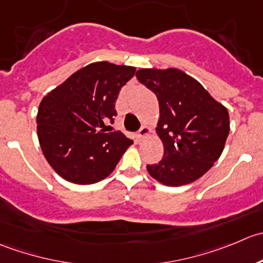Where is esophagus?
Instances as JSON below:
<instances>
[{"mask_svg":"<svg viewBox=\"0 0 263 263\" xmlns=\"http://www.w3.org/2000/svg\"><path fill=\"white\" fill-rule=\"evenodd\" d=\"M148 134H149V128H148V126L143 125L142 128H140L139 130L137 132V139H138V140H142L143 138L147 137Z\"/></svg>","mask_w":263,"mask_h":263,"instance_id":"esophagus-1","label":"esophagus"}]
</instances>
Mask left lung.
<instances>
[{
    "instance_id": "left-lung-1",
    "label": "left lung",
    "mask_w": 263,
    "mask_h": 263,
    "mask_svg": "<svg viewBox=\"0 0 263 263\" xmlns=\"http://www.w3.org/2000/svg\"><path fill=\"white\" fill-rule=\"evenodd\" d=\"M135 77L160 105L156 130L163 143V157L147 165L149 175L168 186L199 179L222 153L230 132L228 110L181 70L140 69Z\"/></svg>"
}]
</instances>
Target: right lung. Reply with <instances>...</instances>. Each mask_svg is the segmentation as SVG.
<instances>
[{"label":"right lung","mask_w":263,"mask_h":263,"mask_svg":"<svg viewBox=\"0 0 263 263\" xmlns=\"http://www.w3.org/2000/svg\"><path fill=\"white\" fill-rule=\"evenodd\" d=\"M135 67L95 62L67 78L43 97L38 108V139L54 171L75 184H93L110 175L133 140L106 133L116 116L119 92Z\"/></svg>","instance_id":"right-lung-1"}]
</instances>
